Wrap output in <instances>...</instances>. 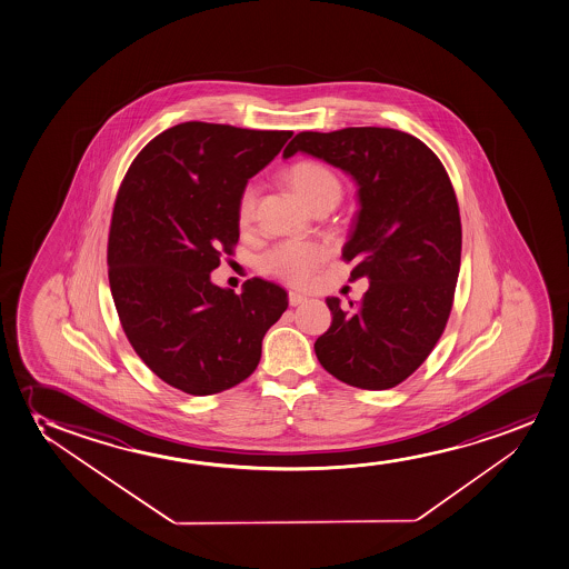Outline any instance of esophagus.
Here are the masks:
<instances>
[{"label":"esophagus","mask_w":569,"mask_h":569,"mask_svg":"<svg viewBox=\"0 0 569 569\" xmlns=\"http://www.w3.org/2000/svg\"><path fill=\"white\" fill-rule=\"evenodd\" d=\"M309 299H307V296H303V293H297V291H289V305L291 307H297V305H303L307 303Z\"/></svg>","instance_id":"34e87169"}]
</instances>
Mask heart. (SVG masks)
<instances>
[{
  "label": "heart",
  "instance_id": "1",
  "mask_svg": "<svg viewBox=\"0 0 569 569\" xmlns=\"http://www.w3.org/2000/svg\"><path fill=\"white\" fill-rule=\"evenodd\" d=\"M288 179L307 207H312L322 200H330L333 204L340 202V179L336 178V173L322 163H296L288 171ZM257 199H259V187L247 184L237 204L239 222L251 220ZM322 262H325V251L310 241H283L264 252V257L260 259V266L264 272L273 273L293 286L307 283Z\"/></svg>",
  "mask_w": 569,
  "mask_h": 569
}]
</instances>
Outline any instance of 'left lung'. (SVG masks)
Here are the masks:
<instances>
[{"mask_svg": "<svg viewBox=\"0 0 569 569\" xmlns=\"http://www.w3.org/2000/svg\"><path fill=\"white\" fill-rule=\"evenodd\" d=\"M318 158L357 184L343 259L369 289L355 312L326 297L332 326L315 343L332 377L362 390H388L421 367L450 317L461 262L458 200L425 142L385 127L296 134L283 150ZM353 307V303H351Z\"/></svg>", "mask_w": 569, "mask_h": 569, "instance_id": "obj_1", "label": "left lung"}]
</instances>
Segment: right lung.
Returning <instances> with one entry per match:
<instances>
[{"label": "right lung", "mask_w": 569, "mask_h": 569, "mask_svg": "<svg viewBox=\"0 0 569 569\" xmlns=\"http://www.w3.org/2000/svg\"><path fill=\"white\" fill-rule=\"evenodd\" d=\"M291 131L187 121L134 158L111 216L108 264L119 320L156 377L191 396L251 377L288 291L252 278L237 296L210 272L239 239L237 204Z\"/></svg>", "instance_id": "1"}]
</instances>
